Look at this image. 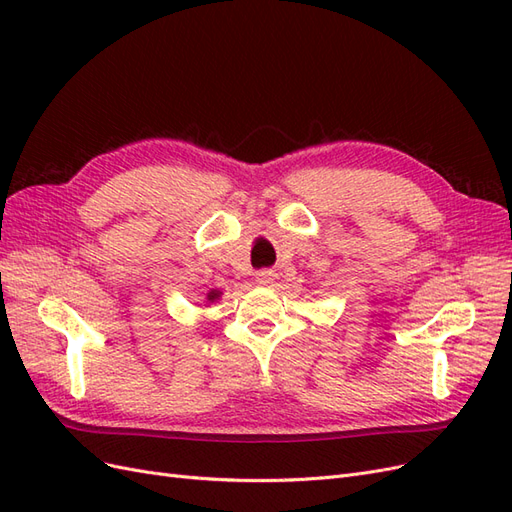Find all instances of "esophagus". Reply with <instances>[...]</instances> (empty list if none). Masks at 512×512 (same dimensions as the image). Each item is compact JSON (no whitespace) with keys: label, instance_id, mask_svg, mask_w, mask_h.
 <instances>
[{"label":"esophagus","instance_id":"34e87169","mask_svg":"<svg viewBox=\"0 0 512 512\" xmlns=\"http://www.w3.org/2000/svg\"><path fill=\"white\" fill-rule=\"evenodd\" d=\"M273 277H275V273L271 269H262V271L256 273V284L258 286H269L273 282Z\"/></svg>","mask_w":512,"mask_h":512}]
</instances>
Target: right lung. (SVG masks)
I'll return each instance as SVG.
<instances>
[{
	"label": "right lung",
	"instance_id": "obj_1",
	"mask_svg": "<svg viewBox=\"0 0 512 512\" xmlns=\"http://www.w3.org/2000/svg\"><path fill=\"white\" fill-rule=\"evenodd\" d=\"M220 294H222V292H218V290H211V292L207 294V299H209V301H215V299L220 297Z\"/></svg>",
	"mask_w": 512,
	"mask_h": 512
}]
</instances>
